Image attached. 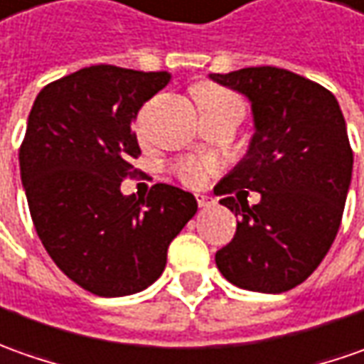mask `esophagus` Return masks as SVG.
Wrapping results in <instances>:
<instances>
[{
    "label": "esophagus",
    "mask_w": 364,
    "mask_h": 364,
    "mask_svg": "<svg viewBox=\"0 0 364 364\" xmlns=\"http://www.w3.org/2000/svg\"><path fill=\"white\" fill-rule=\"evenodd\" d=\"M197 205L199 207H211V205H215V201L211 199V197H207V195H197Z\"/></svg>",
    "instance_id": "1"
}]
</instances>
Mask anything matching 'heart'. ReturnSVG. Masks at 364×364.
<instances>
[{
	"instance_id": "obj_1",
	"label": "heart",
	"mask_w": 364,
	"mask_h": 364,
	"mask_svg": "<svg viewBox=\"0 0 364 364\" xmlns=\"http://www.w3.org/2000/svg\"><path fill=\"white\" fill-rule=\"evenodd\" d=\"M193 96L203 117L215 114V112L228 110V108H244L237 96L213 82L197 84L193 88ZM139 132H141V127H139ZM218 169H220V165L211 159H183L177 163L175 173L187 187H203L209 181V177L218 173Z\"/></svg>"
}]
</instances>
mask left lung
Wrapping results in <instances>:
<instances>
[{"instance_id":"8db88e82","label":"left lung","mask_w":364,"mask_h":364,"mask_svg":"<svg viewBox=\"0 0 364 364\" xmlns=\"http://www.w3.org/2000/svg\"><path fill=\"white\" fill-rule=\"evenodd\" d=\"M250 98L256 132L215 195L237 218L235 235L215 254L237 288L280 294L318 268L338 233L353 177L345 117L331 90L276 66L209 74ZM260 201L247 203V191Z\"/></svg>"}]
</instances>
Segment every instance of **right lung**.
<instances>
[{
  "instance_id": "obj_1",
  "label": "right lung",
  "mask_w": 364,
  "mask_h": 364,
  "mask_svg": "<svg viewBox=\"0 0 364 364\" xmlns=\"http://www.w3.org/2000/svg\"><path fill=\"white\" fill-rule=\"evenodd\" d=\"M169 80L98 64L50 82L28 117L19 173L33 228L58 268L96 296L151 286L197 213L193 195L167 183L146 197L120 193L141 155L132 120Z\"/></svg>"
}]
</instances>
